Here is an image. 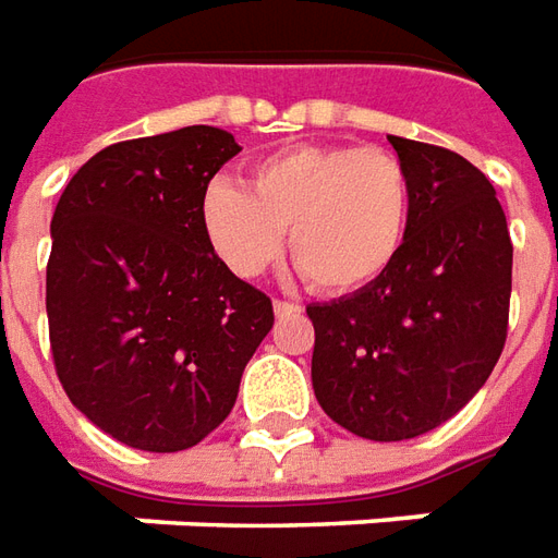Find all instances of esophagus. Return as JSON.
Returning a JSON list of instances; mask_svg holds the SVG:
<instances>
[{
	"label": "esophagus",
	"mask_w": 558,
	"mask_h": 558,
	"mask_svg": "<svg viewBox=\"0 0 558 558\" xmlns=\"http://www.w3.org/2000/svg\"><path fill=\"white\" fill-rule=\"evenodd\" d=\"M272 313H276V316H298L301 306L291 301H272Z\"/></svg>",
	"instance_id": "1"
}]
</instances>
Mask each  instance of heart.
Returning <instances> with one entry per match:
<instances>
[{"label": "heart", "mask_w": 558, "mask_h": 558, "mask_svg": "<svg viewBox=\"0 0 558 558\" xmlns=\"http://www.w3.org/2000/svg\"><path fill=\"white\" fill-rule=\"evenodd\" d=\"M413 191L401 157L376 145H291L257 160L248 191L215 179L199 225L236 276H257L288 252L306 282L343 294L376 282L398 260Z\"/></svg>", "instance_id": "1"}]
</instances>
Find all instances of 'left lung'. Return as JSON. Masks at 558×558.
<instances>
[{"instance_id": "1", "label": "left lung", "mask_w": 558, "mask_h": 558, "mask_svg": "<svg viewBox=\"0 0 558 558\" xmlns=\"http://www.w3.org/2000/svg\"><path fill=\"white\" fill-rule=\"evenodd\" d=\"M413 209L398 260L340 301L313 303V389L337 425L410 440L452 418L501 359L513 245L492 182L462 155L389 136Z\"/></svg>"}]
</instances>
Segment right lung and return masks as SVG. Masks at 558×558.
<instances>
[{"label": "right lung", "instance_id": "add662e5", "mask_svg": "<svg viewBox=\"0 0 558 558\" xmlns=\"http://www.w3.org/2000/svg\"><path fill=\"white\" fill-rule=\"evenodd\" d=\"M228 130L182 126L102 148L51 218L48 330L69 401L145 452L199 444L230 416L272 328L199 225L213 175L240 155Z\"/></svg>", "mask_w": 558, "mask_h": 558}]
</instances>
